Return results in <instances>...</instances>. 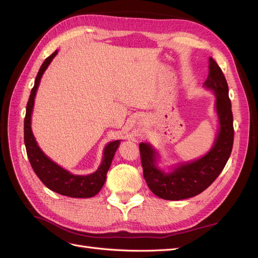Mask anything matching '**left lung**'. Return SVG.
<instances>
[{
	"label": "left lung",
	"mask_w": 258,
	"mask_h": 258,
	"mask_svg": "<svg viewBox=\"0 0 258 258\" xmlns=\"http://www.w3.org/2000/svg\"><path fill=\"white\" fill-rule=\"evenodd\" d=\"M209 62L210 70L205 86L215 92L220 119V132L212 150L202 158L178 166L171 173H165L156 166L153 148L145 143L139 145L145 181L150 189L161 199L182 200L206 190L221 174L231 154L235 130L228 84L216 61L210 57Z\"/></svg>",
	"instance_id": "1"
}]
</instances>
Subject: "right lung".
I'll return each instance as SVG.
<instances>
[{"label": "right lung", "instance_id": "right-lung-1", "mask_svg": "<svg viewBox=\"0 0 258 258\" xmlns=\"http://www.w3.org/2000/svg\"><path fill=\"white\" fill-rule=\"evenodd\" d=\"M57 54V50L51 53L48 58H46L40 68L36 79L34 82V87L31 90V95L29 97L25 117V145L27 150V155L29 161L31 163L35 174L41 179L43 184L54 192H58L63 196H69L73 198H90L97 195L102 186L104 185L106 173L112 163V159L115 155V152L119 146L120 141L108 143L104 150L103 160L101 162L100 168L95 173L89 175H74L68 172L67 170L62 169L53 161H51L46 156L41 148L37 146L35 139L31 130V114L34 104L35 93L40 84L41 77L45 70L47 69L53 57Z\"/></svg>", "mask_w": 258, "mask_h": 258}]
</instances>
